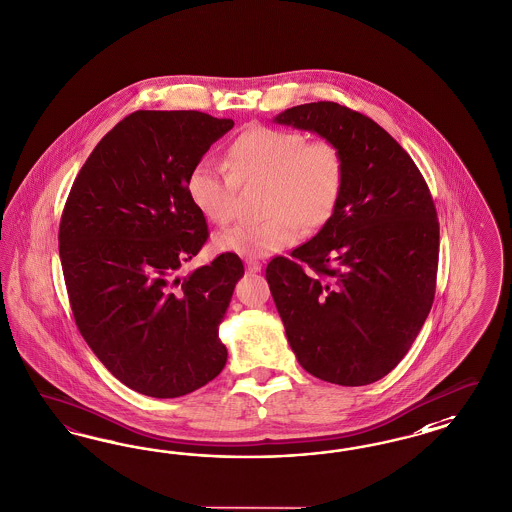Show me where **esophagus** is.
Instances as JSON below:
<instances>
[{
    "mask_svg": "<svg viewBox=\"0 0 512 512\" xmlns=\"http://www.w3.org/2000/svg\"><path fill=\"white\" fill-rule=\"evenodd\" d=\"M245 265H247L248 273H258V271H262V264H260L258 260L248 258V260H245Z\"/></svg>",
    "mask_w": 512,
    "mask_h": 512,
    "instance_id": "esophagus-1",
    "label": "esophagus"
}]
</instances>
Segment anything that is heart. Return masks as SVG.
Masks as SVG:
<instances>
[{"mask_svg":"<svg viewBox=\"0 0 512 512\" xmlns=\"http://www.w3.org/2000/svg\"><path fill=\"white\" fill-rule=\"evenodd\" d=\"M226 165L198 162L186 179V194L199 215L215 224L235 216L241 184H265L264 220L243 222L216 235V247L262 258L294 245L299 224L307 230L330 220L347 182V160L330 139L254 126L237 135Z\"/></svg>","mask_w":512,"mask_h":512,"instance_id":"obj_1","label":"heart"}]
</instances>
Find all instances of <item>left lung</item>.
Returning a JSON list of instances; mask_svg holds the SVG:
<instances>
[{"instance_id":"8db88e82","label":"left lung","mask_w":512,"mask_h":512,"mask_svg":"<svg viewBox=\"0 0 512 512\" xmlns=\"http://www.w3.org/2000/svg\"><path fill=\"white\" fill-rule=\"evenodd\" d=\"M275 122L322 135L347 160V182L311 241L267 269L299 365L341 386L386 377L409 352L435 297L439 220L428 184L375 120L333 101Z\"/></svg>"}]
</instances>
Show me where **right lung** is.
<instances>
[{
    "instance_id": "add662e5",
    "label": "right lung",
    "mask_w": 512,
    "mask_h": 512,
    "mask_svg": "<svg viewBox=\"0 0 512 512\" xmlns=\"http://www.w3.org/2000/svg\"><path fill=\"white\" fill-rule=\"evenodd\" d=\"M231 128L199 111H135L99 141L67 196L58 241L75 324L143 396H186L228 360L218 326L245 275L241 258L179 269L209 237L188 173Z\"/></svg>"
}]
</instances>
